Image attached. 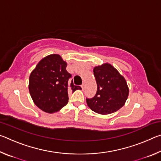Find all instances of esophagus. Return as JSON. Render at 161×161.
I'll return each mask as SVG.
<instances>
[{"label":"esophagus","mask_w":161,"mask_h":161,"mask_svg":"<svg viewBox=\"0 0 161 161\" xmlns=\"http://www.w3.org/2000/svg\"><path fill=\"white\" fill-rule=\"evenodd\" d=\"M81 86V88H82V89H84V87H85V83L83 82Z\"/></svg>","instance_id":"1"}]
</instances>
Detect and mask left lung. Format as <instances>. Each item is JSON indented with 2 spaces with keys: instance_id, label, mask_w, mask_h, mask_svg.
Segmentation results:
<instances>
[{
  "instance_id": "left-lung-1",
  "label": "left lung",
  "mask_w": 161,
  "mask_h": 161,
  "mask_svg": "<svg viewBox=\"0 0 161 161\" xmlns=\"http://www.w3.org/2000/svg\"><path fill=\"white\" fill-rule=\"evenodd\" d=\"M97 91L86 103L97 114L106 115L120 109L126 103L129 89L125 78L111 64L104 63L94 68Z\"/></svg>"
}]
</instances>
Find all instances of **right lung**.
I'll return each instance as SVG.
<instances>
[{
	"instance_id": "right-lung-1",
	"label": "right lung",
	"mask_w": 161,
	"mask_h": 161,
	"mask_svg": "<svg viewBox=\"0 0 161 161\" xmlns=\"http://www.w3.org/2000/svg\"><path fill=\"white\" fill-rule=\"evenodd\" d=\"M67 62L58 54L42 59L32 71L29 92L35 105L46 113L57 112L68 103L69 92L81 89L69 81Z\"/></svg>"
}]
</instances>
